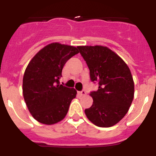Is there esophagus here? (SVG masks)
I'll return each mask as SVG.
<instances>
[{
	"label": "esophagus",
	"mask_w": 156,
	"mask_h": 156,
	"mask_svg": "<svg viewBox=\"0 0 156 156\" xmlns=\"http://www.w3.org/2000/svg\"><path fill=\"white\" fill-rule=\"evenodd\" d=\"M79 94L81 95V96H85V95L87 94V92L85 91L84 90H81V91H80Z\"/></svg>",
	"instance_id": "1"
}]
</instances>
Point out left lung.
<instances>
[{"label": "left lung", "mask_w": 156, "mask_h": 156, "mask_svg": "<svg viewBox=\"0 0 156 156\" xmlns=\"http://www.w3.org/2000/svg\"><path fill=\"white\" fill-rule=\"evenodd\" d=\"M98 90L90 92L93 105L85 109L87 119L99 127L115 125L127 113L134 95V83L127 65L107 47L78 46Z\"/></svg>", "instance_id": "8db88e82"}]
</instances>
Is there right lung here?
<instances>
[{"mask_svg": "<svg viewBox=\"0 0 156 156\" xmlns=\"http://www.w3.org/2000/svg\"><path fill=\"white\" fill-rule=\"evenodd\" d=\"M78 53L76 47L52 43L29 62L23 76V98L32 116L39 122L52 125L66 117L77 92L59 84V79L66 62Z\"/></svg>", "mask_w": 156, "mask_h": 156, "instance_id": "add662e5", "label": "right lung"}]
</instances>
